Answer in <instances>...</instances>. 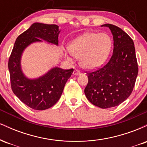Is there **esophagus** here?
Wrapping results in <instances>:
<instances>
[{"mask_svg":"<svg viewBox=\"0 0 147 147\" xmlns=\"http://www.w3.org/2000/svg\"><path fill=\"white\" fill-rule=\"evenodd\" d=\"M81 74H82V73H81V72L79 71V70H77V69H75V70L73 71V75H80Z\"/></svg>","mask_w":147,"mask_h":147,"instance_id":"1","label":"esophagus"}]
</instances>
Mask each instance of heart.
Wrapping results in <instances>:
<instances>
[{
	"label": "heart",
	"mask_w": 147,
	"mask_h": 147,
	"mask_svg": "<svg viewBox=\"0 0 147 147\" xmlns=\"http://www.w3.org/2000/svg\"><path fill=\"white\" fill-rule=\"evenodd\" d=\"M112 47V38L108 33L86 32L70 42L69 52L65 51L64 55L69 61H72L70 55L79 59L82 68L94 70L105 63Z\"/></svg>",
	"instance_id": "heart-1"
}]
</instances>
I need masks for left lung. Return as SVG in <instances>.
<instances>
[{
	"mask_svg": "<svg viewBox=\"0 0 147 147\" xmlns=\"http://www.w3.org/2000/svg\"><path fill=\"white\" fill-rule=\"evenodd\" d=\"M103 26L109 28L113 36V52L106 65L88 73V82L84 92L93 105L109 109L119 105L131 95L138 67L132 38L115 25Z\"/></svg>",
	"mask_w": 147,
	"mask_h": 147,
	"instance_id": "left-lung-1",
	"label": "left lung"
}]
</instances>
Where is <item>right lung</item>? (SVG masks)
I'll use <instances>...</instances> for the list:
<instances>
[{
	"mask_svg": "<svg viewBox=\"0 0 147 147\" xmlns=\"http://www.w3.org/2000/svg\"><path fill=\"white\" fill-rule=\"evenodd\" d=\"M60 32L57 25L33 23L17 37L9 57L8 68L13 92L25 105L34 110H45L58 102L74 70L55 66L44 75L31 79L22 70V55L29 45L36 42L45 41L58 46Z\"/></svg>",
	"mask_w": 147,
	"mask_h": 147,
	"instance_id": "obj_1",
	"label": "right lung"
}]
</instances>
